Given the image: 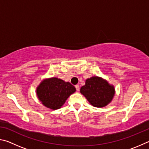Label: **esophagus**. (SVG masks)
Wrapping results in <instances>:
<instances>
[{"label":"esophagus","mask_w":149,"mask_h":149,"mask_svg":"<svg viewBox=\"0 0 149 149\" xmlns=\"http://www.w3.org/2000/svg\"><path fill=\"white\" fill-rule=\"evenodd\" d=\"M75 87V89H76L77 91H79V85H76Z\"/></svg>","instance_id":"esophagus-1"}]
</instances>
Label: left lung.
I'll use <instances>...</instances> for the list:
<instances>
[{
  "mask_svg": "<svg viewBox=\"0 0 149 149\" xmlns=\"http://www.w3.org/2000/svg\"><path fill=\"white\" fill-rule=\"evenodd\" d=\"M80 93L93 107H106L112 101L115 94L114 87L102 77L93 76L85 81Z\"/></svg>",
  "mask_w": 149,
  "mask_h": 149,
  "instance_id": "1",
  "label": "left lung"
}]
</instances>
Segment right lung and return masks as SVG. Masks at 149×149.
<instances>
[{
	"mask_svg": "<svg viewBox=\"0 0 149 149\" xmlns=\"http://www.w3.org/2000/svg\"><path fill=\"white\" fill-rule=\"evenodd\" d=\"M75 88L69 82L56 77L44 79L37 87V95L42 104L52 110L61 108Z\"/></svg>",
	"mask_w": 149,
	"mask_h": 149,
	"instance_id": "1",
	"label": "right lung"
}]
</instances>
